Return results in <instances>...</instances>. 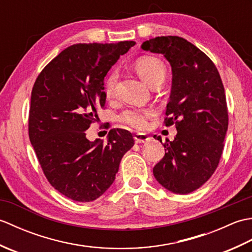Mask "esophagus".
<instances>
[{
    "instance_id": "esophagus-1",
    "label": "esophagus",
    "mask_w": 252,
    "mask_h": 252,
    "mask_svg": "<svg viewBox=\"0 0 252 252\" xmlns=\"http://www.w3.org/2000/svg\"><path fill=\"white\" fill-rule=\"evenodd\" d=\"M134 140H135V143L137 144L146 143L149 141V137L146 134H144V133H136L134 135Z\"/></svg>"
}]
</instances>
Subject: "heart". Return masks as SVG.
I'll list each match as a JSON object with an SVG mask.
<instances>
[{"instance_id":"b5f03b06","label":"heart","mask_w":252,"mask_h":252,"mask_svg":"<svg viewBox=\"0 0 252 252\" xmlns=\"http://www.w3.org/2000/svg\"><path fill=\"white\" fill-rule=\"evenodd\" d=\"M134 69L138 76L149 87L159 84L164 81L165 66L163 63L154 56H143L135 62ZM118 81V71L112 70L106 77L104 82V92L106 97L111 98L116 93V85ZM154 110L151 108H130L120 115V120L134 129H144L146 126L147 119L154 116Z\"/></svg>"}]
</instances>
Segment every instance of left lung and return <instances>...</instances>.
I'll return each mask as SVG.
<instances>
[{
    "mask_svg": "<svg viewBox=\"0 0 252 252\" xmlns=\"http://www.w3.org/2000/svg\"><path fill=\"white\" fill-rule=\"evenodd\" d=\"M142 49L162 54L172 68L164 125H174L178 134L172 142L167 138L164 156L153 172L164 189L189 194L211 178L222 156L228 111L220 73L205 53L183 37L157 36L144 42Z\"/></svg>",
    "mask_w": 252,
    "mask_h": 252,
    "instance_id": "1",
    "label": "left lung"
}]
</instances>
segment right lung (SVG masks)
<instances>
[{
    "mask_svg": "<svg viewBox=\"0 0 252 252\" xmlns=\"http://www.w3.org/2000/svg\"><path fill=\"white\" fill-rule=\"evenodd\" d=\"M134 45L73 44L47 63L32 88L30 142L50 184L72 200L89 202L103 195L134 145L132 133L123 129H111L106 144L90 142L85 134L98 107H105L107 72Z\"/></svg>",
    "mask_w": 252,
    "mask_h": 252,
    "instance_id": "right-lung-1",
    "label": "right lung"
}]
</instances>
